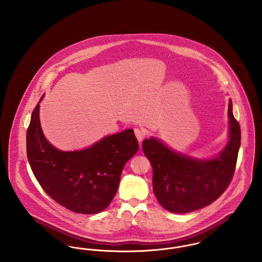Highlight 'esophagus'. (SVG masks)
I'll use <instances>...</instances> for the list:
<instances>
[{
    "label": "esophagus",
    "mask_w": 262,
    "mask_h": 262,
    "mask_svg": "<svg viewBox=\"0 0 262 262\" xmlns=\"http://www.w3.org/2000/svg\"><path fill=\"white\" fill-rule=\"evenodd\" d=\"M134 133H135V136L137 138V140L139 142H142V140L144 139L145 135H146L145 131H144L143 129H141V128H135V129H134Z\"/></svg>",
    "instance_id": "34e87169"
}]
</instances>
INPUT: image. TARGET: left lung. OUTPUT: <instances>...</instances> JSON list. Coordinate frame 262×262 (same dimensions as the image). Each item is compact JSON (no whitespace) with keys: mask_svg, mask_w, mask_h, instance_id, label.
<instances>
[{"mask_svg":"<svg viewBox=\"0 0 262 262\" xmlns=\"http://www.w3.org/2000/svg\"><path fill=\"white\" fill-rule=\"evenodd\" d=\"M232 105L230 100L229 143L214 159H193L168 149L155 138L143 141V151L152 167L154 193L165 210L190 213L210 205L228 188L241 146V128Z\"/></svg>","mask_w":262,"mask_h":262,"instance_id":"left-lung-1","label":"left lung"}]
</instances>
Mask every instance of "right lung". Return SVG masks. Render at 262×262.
Returning <instances> with one entry per match:
<instances>
[{
  "label": "right lung",
  "mask_w": 262,
  "mask_h": 262,
  "mask_svg": "<svg viewBox=\"0 0 262 262\" xmlns=\"http://www.w3.org/2000/svg\"><path fill=\"white\" fill-rule=\"evenodd\" d=\"M138 149L134 131L127 129L85 150L60 151L42 133L39 102L27 132L28 162L35 179L57 203L80 214H97L111 204L123 166Z\"/></svg>",
  "instance_id": "add662e5"
}]
</instances>
